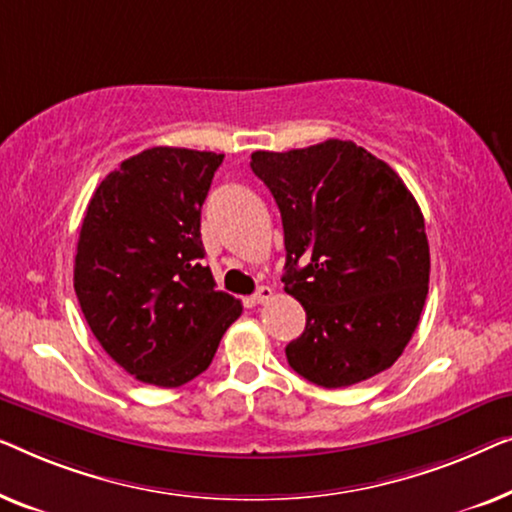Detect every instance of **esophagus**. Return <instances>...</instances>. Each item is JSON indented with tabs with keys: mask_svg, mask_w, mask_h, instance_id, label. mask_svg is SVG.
<instances>
[{
	"mask_svg": "<svg viewBox=\"0 0 512 512\" xmlns=\"http://www.w3.org/2000/svg\"><path fill=\"white\" fill-rule=\"evenodd\" d=\"M273 297V290L269 285H262V287H257V292L253 294V301L255 304H266V301H269Z\"/></svg>",
	"mask_w": 512,
	"mask_h": 512,
	"instance_id": "esophagus-1",
	"label": "esophagus"
}]
</instances>
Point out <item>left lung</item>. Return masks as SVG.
<instances>
[{
    "label": "left lung",
    "mask_w": 512,
    "mask_h": 512,
    "mask_svg": "<svg viewBox=\"0 0 512 512\" xmlns=\"http://www.w3.org/2000/svg\"><path fill=\"white\" fill-rule=\"evenodd\" d=\"M250 169L278 204L285 292L306 311L287 362L327 390L390 369L420 322L431 266L422 211L397 171L341 139L257 150Z\"/></svg>",
    "instance_id": "left-lung-1"
}]
</instances>
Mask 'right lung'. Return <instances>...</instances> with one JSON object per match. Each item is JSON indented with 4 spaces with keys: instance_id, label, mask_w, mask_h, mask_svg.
Wrapping results in <instances>:
<instances>
[{
    "instance_id": "right-lung-1",
    "label": "right lung",
    "mask_w": 512,
    "mask_h": 512,
    "mask_svg": "<svg viewBox=\"0 0 512 512\" xmlns=\"http://www.w3.org/2000/svg\"><path fill=\"white\" fill-rule=\"evenodd\" d=\"M222 157L148 148L111 171L85 211L78 304L109 357L141 383H190L241 315V301L215 290L201 262V206Z\"/></svg>"
}]
</instances>
